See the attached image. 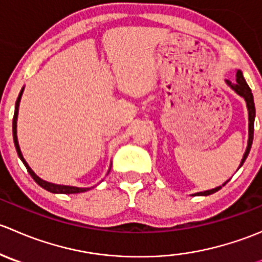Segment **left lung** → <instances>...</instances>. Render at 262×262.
<instances>
[{"mask_svg":"<svg viewBox=\"0 0 262 262\" xmlns=\"http://www.w3.org/2000/svg\"><path fill=\"white\" fill-rule=\"evenodd\" d=\"M227 83H228V86H231V89H233L234 91L239 95V96L244 97V99L246 100V104H247V109H248V143H247V148H246L244 158H242V161H241V165H239V167H241V166L244 165L246 158H247L248 153H250L251 146H252L253 123H255V113H256L255 112V102H253V95H252V92H251V89L248 87L247 82H246V80L244 78V75H242L241 71H237L236 83H232L231 81H227ZM227 182H224L222 186H224ZM222 186H218V187H215V189H212V190H207V191L198 192V194H195V195H204V196H207V195L214 194L215 191L221 190Z\"/></svg>","mask_w":262,"mask_h":262,"instance_id":"obj_1","label":"left lung"}]
</instances>
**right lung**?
Instances as JSON below:
<instances>
[{
  "instance_id": "obj_1",
  "label": "right lung",
  "mask_w": 262,
  "mask_h": 262,
  "mask_svg": "<svg viewBox=\"0 0 262 262\" xmlns=\"http://www.w3.org/2000/svg\"><path fill=\"white\" fill-rule=\"evenodd\" d=\"M21 95H23V90H21L20 95H18V97H17V100H16V105H15L14 119H12V134H14V143H15V147H16L18 157H20V160L23 161V163H24V165H25L26 170H28V172L30 173L31 178L34 179V181H35L38 185H40V186L43 187V189L48 190V191H50V192H54V194H77V192H83V191H87V190H90V189H83V187L64 186V185L50 184V182H47V181L41 180L40 178H38V176H36L35 173H34V171L31 170L30 167H29V165H28V163H26V161L24 160L23 155H21V150H20V147H18V142H17V134H16V120H17L18 104H20Z\"/></svg>"
}]
</instances>
